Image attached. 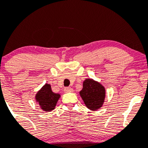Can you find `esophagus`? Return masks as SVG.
Masks as SVG:
<instances>
[{
	"instance_id": "34e87169",
	"label": "esophagus",
	"mask_w": 148,
	"mask_h": 148,
	"mask_svg": "<svg viewBox=\"0 0 148 148\" xmlns=\"http://www.w3.org/2000/svg\"><path fill=\"white\" fill-rule=\"evenodd\" d=\"M64 92H73V89L72 88H70V87H66V88H64Z\"/></svg>"
}]
</instances>
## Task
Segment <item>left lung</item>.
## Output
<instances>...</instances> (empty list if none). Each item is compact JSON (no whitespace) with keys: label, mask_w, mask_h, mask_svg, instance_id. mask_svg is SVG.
<instances>
[{"label":"left lung","mask_w":148,"mask_h":148,"mask_svg":"<svg viewBox=\"0 0 148 148\" xmlns=\"http://www.w3.org/2000/svg\"><path fill=\"white\" fill-rule=\"evenodd\" d=\"M80 95L89 109L95 111L102 106L105 98L104 88L92 79H86Z\"/></svg>","instance_id":"8db88e82"}]
</instances>
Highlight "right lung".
<instances>
[{
	"label": "right lung",
	"instance_id": "right-lung-1",
	"mask_svg": "<svg viewBox=\"0 0 148 148\" xmlns=\"http://www.w3.org/2000/svg\"><path fill=\"white\" fill-rule=\"evenodd\" d=\"M60 97L59 94L52 92L50 85L45 84L37 93L35 98L42 109L48 112L55 108Z\"/></svg>",
	"mask_w": 148,
	"mask_h": 148
}]
</instances>
